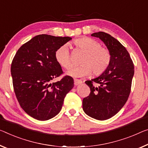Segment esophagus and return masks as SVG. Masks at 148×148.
I'll list each match as a JSON object with an SVG mask.
<instances>
[{
  "mask_svg": "<svg viewBox=\"0 0 148 148\" xmlns=\"http://www.w3.org/2000/svg\"><path fill=\"white\" fill-rule=\"evenodd\" d=\"M82 83H83V81H82L81 80H80V79H74V84L75 85H80V84H81Z\"/></svg>",
  "mask_w": 148,
  "mask_h": 148,
  "instance_id": "esophagus-1",
  "label": "esophagus"
}]
</instances>
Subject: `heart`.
Here are the masks:
<instances>
[{"instance_id":"b5f03b06","label":"heart","mask_w":148,"mask_h":148,"mask_svg":"<svg viewBox=\"0 0 148 148\" xmlns=\"http://www.w3.org/2000/svg\"><path fill=\"white\" fill-rule=\"evenodd\" d=\"M74 44L85 53L82 57L79 66L73 67L67 72L68 75L73 77H83L92 71L95 75L104 73L110 65L111 53L109 49L101 46V44L89 37L78 38ZM55 58L59 64L65 69H69L72 65L71 54L67 44L59 47L55 53Z\"/></svg>"}]
</instances>
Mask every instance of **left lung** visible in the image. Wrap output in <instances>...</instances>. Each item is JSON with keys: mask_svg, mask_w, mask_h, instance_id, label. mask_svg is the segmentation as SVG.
<instances>
[{"mask_svg": "<svg viewBox=\"0 0 148 148\" xmlns=\"http://www.w3.org/2000/svg\"><path fill=\"white\" fill-rule=\"evenodd\" d=\"M92 36L101 39L111 53L110 65L97 78L86 81L89 96L83 100V109L88 116L99 120L110 119L123 107L130 93L134 66L130 54L114 38L103 32Z\"/></svg>", "mask_w": 148, "mask_h": 148, "instance_id": "1", "label": "left lung"}]
</instances>
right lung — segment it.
Segmentation results:
<instances>
[{
  "instance_id": "1",
  "label": "right lung",
  "mask_w": 148,
  "mask_h": 148,
  "mask_svg": "<svg viewBox=\"0 0 148 148\" xmlns=\"http://www.w3.org/2000/svg\"><path fill=\"white\" fill-rule=\"evenodd\" d=\"M72 39L40 34L25 43L17 51L11 64L14 90L22 108L38 120H47L60 112L66 95L74 86L71 77L63 74L55 53Z\"/></svg>"
}]
</instances>
